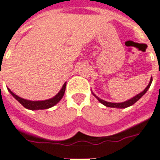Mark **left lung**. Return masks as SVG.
I'll return each instance as SVG.
<instances>
[{
  "label": "left lung",
  "mask_w": 160,
  "mask_h": 160,
  "mask_svg": "<svg viewBox=\"0 0 160 160\" xmlns=\"http://www.w3.org/2000/svg\"><path fill=\"white\" fill-rule=\"evenodd\" d=\"M152 80H153V79H150V81H149V85H148V86H147L146 88H145V90H144V91H142L141 93H139V95H135L134 97H133L132 99H130V100H127V101H124V102H122V103H111V102H107V101H105V100H101V99H100L99 97H97L96 95H94L95 96V97L97 98L98 100L100 101L101 104H103L104 105H105V106L107 107H111V108H119V109H124V108H127V107L130 106V105H134V103L137 102L138 100L140 99V98L143 96V95L145 94V93L147 92V90H149V88L150 87V85H151L152 83Z\"/></svg>",
  "instance_id": "obj_1"
}]
</instances>
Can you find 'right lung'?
<instances>
[{
  "mask_svg": "<svg viewBox=\"0 0 160 160\" xmlns=\"http://www.w3.org/2000/svg\"><path fill=\"white\" fill-rule=\"evenodd\" d=\"M65 86H66V83L64 84V85L62 86V89L60 90V92L58 93L57 95H55V97L51 98V99H49V100H42V101H31V100H25V99H22V98L19 97L16 95H15L12 91H11V90H8L10 91L12 96H13L15 99L18 100L19 102L21 103V105H23L25 108L29 109H31V110H35V109H49L51 107L54 106L57 104L59 101H60L62 97L64 96V94H65Z\"/></svg>",
  "mask_w": 160,
  "mask_h": 160,
  "instance_id": "add662e5",
  "label": "right lung"
}]
</instances>
